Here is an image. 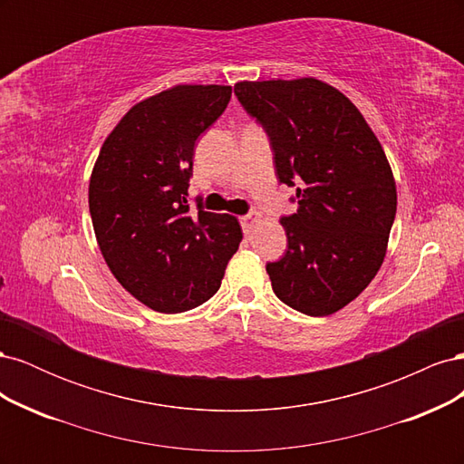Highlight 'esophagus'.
Returning a JSON list of instances; mask_svg holds the SVG:
<instances>
[{"instance_id": "34e87169", "label": "esophagus", "mask_w": 464, "mask_h": 464, "mask_svg": "<svg viewBox=\"0 0 464 464\" xmlns=\"http://www.w3.org/2000/svg\"><path fill=\"white\" fill-rule=\"evenodd\" d=\"M259 215L257 213H251V215H246V217H242L240 218V222H242V230H244V234H251L254 232V228H256V224L259 222Z\"/></svg>"}]
</instances>
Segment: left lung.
Segmentation results:
<instances>
[{"label":"left lung","instance_id":"1","mask_svg":"<svg viewBox=\"0 0 464 464\" xmlns=\"http://www.w3.org/2000/svg\"><path fill=\"white\" fill-rule=\"evenodd\" d=\"M237 101L269 135L280 184L298 210L280 218L285 257L266 263L292 310L323 317L358 298L382 266L397 186L382 143L348 98L314 77L240 81Z\"/></svg>","mask_w":464,"mask_h":464}]
</instances>
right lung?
<instances>
[{"label":"right lung","mask_w":464,"mask_h":464,"mask_svg":"<svg viewBox=\"0 0 464 464\" xmlns=\"http://www.w3.org/2000/svg\"><path fill=\"white\" fill-rule=\"evenodd\" d=\"M232 87L176 85L137 102L98 152L89 208L111 275L154 312L213 298L242 242L232 215L189 210L198 137L228 106Z\"/></svg>","instance_id":"1"}]
</instances>
